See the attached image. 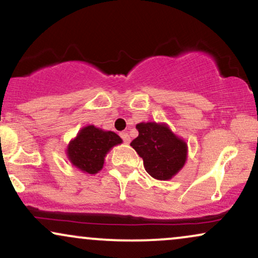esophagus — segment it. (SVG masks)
<instances>
[{
    "label": "esophagus",
    "mask_w": 258,
    "mask_h": 258,
    "mask_svg": "<svg viewBox=\"0 0 258 258\" xmlns=\"http://www.w3.org/2000/svg\"><path fill=\"white\" fill-rule=\"evenodd\" d=\"M120 137L122 138V141L125 142V143H130V141H131V138H130L128 133H126V132H121L120 133Z\"/></svg>",
    "instance_id": "1"
}]
</instances>
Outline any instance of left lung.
I'll use <instances>...</instances> for the list:
<instances>
[{"mask_svg":"<svg viewBox=\"0 0 258 258\" xmlns=\"http://www.w3.org/2000/svg\"><path fill=\"white\" fill-rule=\"evenodd\" d=\"M136 128L138 137L131 142V147L143 159L147 172L160 180L172 178L185 162V142L167 126L155 122L138 123Z\"/></svg>","mask_w":258,"mask_h":258,"instance_id":"1","label":"left lung"}]
</instances>
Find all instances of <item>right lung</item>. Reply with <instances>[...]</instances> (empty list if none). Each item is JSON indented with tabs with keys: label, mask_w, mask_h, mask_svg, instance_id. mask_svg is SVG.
<instances>
[{
	"label": "right lung",
	"mask_w": 258,
	"mask_h": 258,
	"mask_svg": "<svg viewBox=\"0 0 258 258\" xmlns=\"http://www.w3.org/2000/svg\"><path fill=\"white\" fill-rule=\"evenodd\" d=\"M121 138L115 132L103 131L94 126L84 127L68 147L70 162L84 172L94 174L102 170L105 154Z\"/></svg>",
	"instance_id": "obj_1"
}]
</instances>
